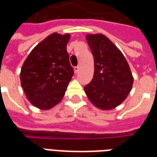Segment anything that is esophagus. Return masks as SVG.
<instances>
[{
	"label": "esophagus",
	"mask_w": 157,
	"mask_h": 157,
	"mask_svg": "<svg viewBox=\"0 0 157 157\" xmlns=\"http://www.w3.org/2000/svg\"><path fill=\"white\" fill-rule=\"evenodd\" d=\"M80 69H81V66L78 65V66H75V68H74V71H75V73H77V72H79V71H80Z\"/></svg>",
	"instance_id": "obj_1"
}]
</instances>
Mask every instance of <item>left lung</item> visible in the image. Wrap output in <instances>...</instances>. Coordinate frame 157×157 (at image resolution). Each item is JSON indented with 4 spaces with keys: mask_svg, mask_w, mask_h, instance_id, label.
Returning <instances> with one entry per match:
<instances>
[{
    "mask_svg": "<svg viewBox=\"0 0 157 157\" xmlns=\"http://www.w3.org/2000/svg\"><path fill=\"white\" fill-rule=\"evenodd\" d=\"M94 59L92 82L84 87L93 105L111 110L120 105L130 92L134 82L128 62L109 38L101 33L86 36Z\"/></svg>",
    "mask_w": 157,
    "mask_h": 157,
    "instance_id": "1",
    "label": "left lung"
}]
</instances>
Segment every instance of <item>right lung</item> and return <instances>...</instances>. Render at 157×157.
<instances>
[{
  "label": "right lung",
  "instance_id": "add662e5",
  "mask_svg": "<svg viewBox=\"0 0 157 157\" xmlns=\"http://www.w3.org/2000/svg\"><path fill=\"white\" fill-rule=\"evenodd\" d=\"M71 35L54 33L30 52L21 69V85L33 105L48 110L65 95L74 71L66 45Z\"/></svg>",
  "mask_w": 157,
  "mask_h": 157
}]
</instances>
